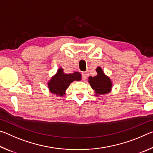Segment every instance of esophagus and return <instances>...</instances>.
I'll return each instance as SVG.
<instances>
[{"instance_id": "1", "label": "esophagus", "mask_w": 153, "mask_h": 153, "mask_svg": "<svg viewBox=\"0 0 153 153\" xmlns=\"http://www.w3.org/2000/svg\"><path fill=\"white\" fill-rule=\"evenodd\" d=\"M82 77L83 80H86L87 79V74L86 73V72H83Z\"/></svg>"}]
</instances>
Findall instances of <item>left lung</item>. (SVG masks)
<instances>
[{
	"mask_svg": "<svg viewBox=\"0 0 153 153\" xmlns=\"http://www.w3.org/2000/svg\"><path fill=\"white\" fill-rule=\"evenodd\" d=\"M96 71L97 72V76L88 77V82L94 90L95 96L108 94L112 88V82L110 77L106 76L101 67H98Z\"/></svg>",
	"mask_w": 153,
	"mask_h": 153,
	"instance_id": "1",
	"label": "left lung"
}]
</instances>
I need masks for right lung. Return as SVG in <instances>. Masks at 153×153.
I'll list each match as a JSON object with an SVG mask.
<instances>
[{
    "label": "right lung",
    "instance_id": "1",
    "mask_svg": "<svg viewBox=\"0 0 153 153\" xmlns=\"http://www.w3.org/2000/svg\"><path fill=\"white\" fill-rule=\"evenodd\" d=\"M82 75L79 72L75 71L73 74H65L63 69L59 68L55 76L51 77L48 82V87L51 93L56 96L65 97V91L71 82L80 81Z\"/></svg>",
    "mask_w": 153,
    "mask_h": 153
}]
</instances>
